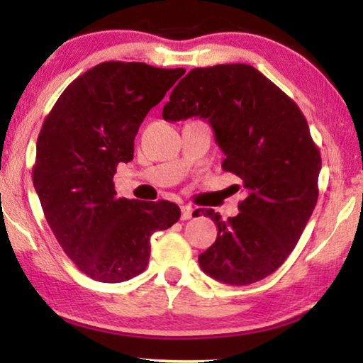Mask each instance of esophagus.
Listing matches in <instances>:
<instances>
[{"label": "esophagus", "instance_id": "34e87169", "mask_svg": "<svg viewBox=\"0 0 363 363\" xmlns=\"http://www.w3.org/2000/svg\"><path fill=\"white\" fill-rule=\"evenodd\" d=\"M194 213V207L189 206V203H186V206H181V218L182 220H189V218L192 217Z\"/></svg>", "mask_w": 363, "mask_h": 363}]
</instances>
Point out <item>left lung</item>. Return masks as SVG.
<instances>
[{
    "label": "left lung",
    "instance_id": "8db88e82",
    "mask_svg": "<svg viewBox=\"0 0 363 363\" xmlns=\"http://www.w3.org/2000/svg\"><path fill=\"white\" fill-rule=\"evenodd\" d=\"M197 116L212 126L225 155L222 169L243 181L240 213L217 225V240L199 255L208 277L225 284L257 283L281 267L315 202L320 155L299 106L248 64L192 69L162 108L166 121Z\"/></svg>",
    "mask_w": 363,
    "mask_h": 363
}]
</instances>
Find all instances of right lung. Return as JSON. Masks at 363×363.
<instances>
[{"mask_svg": "<svg viewBox=\"0 0 363 363\" xmlns=\"http://www.w3.org/2000/svg\"><path fill=\"white\" fill-rule=\"evenodd\" d=\"M184 69L101 62L62 91L40 128L33 182L65 255L95 281L143 273L150 238L179 220L176 203L118 197V162L133 160L138 128Z\"/></svg>", "mask_w": 363, "mask_h": 363, "instance_id": "obj_1", "label": "right lung"}]
</instances>
